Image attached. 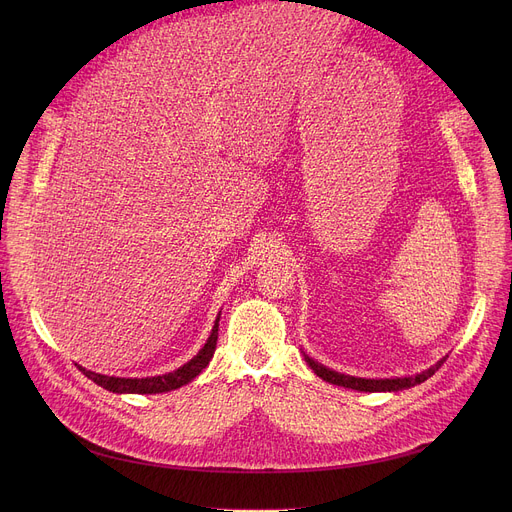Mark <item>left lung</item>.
Returning a JSON list of instances; mask_svg holds the SVG:
<instances>
[{
  "label": "left lung",
  "mask_w": 512,
  "mask_h": 512,
  "mask_svg": "<svg viewBox=\"0 0 512 512\" xmlns=\"http://www.w3.org/2000/svg\"><path fill=\"white\" fill-rule=\"evenodd\" d=\"M448 359V355L444 359H440L436 365H432L429 369L417 373V375H409V378H386V380H367V378H353V375H344L338 371H332L328 367H324L321 363L313 361L309 355H305L307 365L319 375L321 380H326L330 384L336 386H344V388H353L359 392H396V390H405V388H413L421 382H425L427 378H432V375L442 367V363Z\"/></svg>",
  "instance_id": "left-lung-1"
}]
</instances>
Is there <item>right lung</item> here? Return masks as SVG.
I'll return each instance as SVG.
<instances>
[{
	"label": "right lung",
	"instance_id": "1",
	"mask_svg": "<svg viewBox=\"0 0 512 512\" xmlns=\"http://www.w3.org/2000/svg\"><path fill=\"white\" fill-rule=\"evenodd\" d=\"M218 326H220V315L215 319L213 330L205 342V346L197 353V357H193L188 363H184L182 367H178L176 371H170L166 375H153V378H114V375H103V373H95L89 371L85 367L78 369L83 371L89 380H93L97 386L116 392V394H159V392H170L176 390L184 384H188L191 380H195L197 375L209 365L213 353H215V344H218Z\"/></svg>",
	"mask_w": 512,
	"mask_h": 512
}]
</instances>
